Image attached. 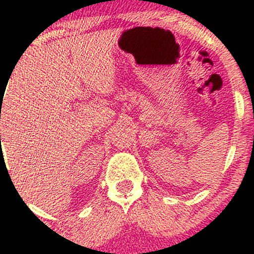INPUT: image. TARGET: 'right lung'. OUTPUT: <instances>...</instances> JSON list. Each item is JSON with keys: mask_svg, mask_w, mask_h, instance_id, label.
I'll return each instance as SVG.
<instances>
[{"mask_svg": "<svg viewBox=\"0 0 254 254\" xmlns=\"http://www.w3.org/2000/svg\"><path fill=\"white\" fill-rule=\"evenodd\" d=\"M0 137H1V136H0Z\"/></svg>", "mask_w": 254, "mask_h": 254, "instance_id": "obj_1", "label": "right lung"}]
</instances>
